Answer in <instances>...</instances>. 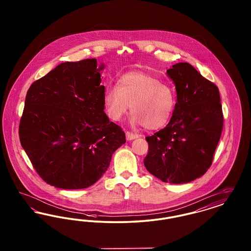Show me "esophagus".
I'll return each mask as SVG.
<instances>
[{
  "label": "esophagus",
  "instance_id": "1",
  "mask_svg": "<svg viewBox=\"0 0 251 251\" xmlns=\"http://www.w3.org/2000/svg\"><path fill=\"white\" fill-rule=\"evenodd\" d=\"M139 135L137 133H132L131 131H126V139L127 140H132L137 138Z\"/></svg>",
  "mask_w": 251,
  "mask_h": 251
}]
</instances>
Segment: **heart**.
<instances>
[{"mask_svg":"<svg viewBox=\"0 0 251 251\" xmlns=\"http://www.w3.org/2000/svg\"><path fill=\"white\" fill-rule=\"evenodd\" d=\"M177 105V92L171 84L142 72H128L117 86L103 93V106L110 120L120 121L131 107V122L148 130L166 126Z\"/></svg>","mask_w":251,"mask_h":251,"instance_id":"b5f03b06","label":"heart"}]
</instances>
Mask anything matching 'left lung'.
<instances>
[{
	"label": "left lung",
	"instance_id": "1",
	"mask_svg": "<svg viewBox=\"0 0 251 251\" xmlns=\"http://www.w3.org/2000/svg\"><path fill=\"white\" fill-rule=\"evenodd\" d=\"M177 91V105L167 126L147 136V170L164 182L186 183L211 167L223 129L218 87L188 63L167 70Z\"/></svg>",
	"mask_w": 251,
	"mask_h": 251
}]
</instances>
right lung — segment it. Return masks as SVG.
Instances as JSON below:
<instances>
[{
	"label": "right lung",
	"mask_w": 251,
	"mask_h": 251,
	"mask_svg": "<svg viewBox=\"0 0 251 251\" xmlns=\"http://www.w3.org/2000/svg\"><path fill=\"white\" fill-rule=\"evenodd\" d=\"M97 60L65 62L31 84L19 135L39 177L51 186L83 189L107 170L126 142L104 113Z\"/></svg>",
	"instance_id": "obj_1"
}]
</instances>
